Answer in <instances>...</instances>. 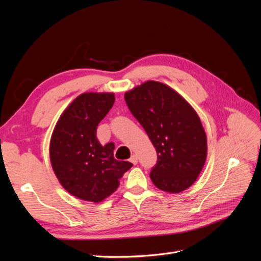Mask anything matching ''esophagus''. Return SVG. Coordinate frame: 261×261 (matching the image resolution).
Returning a JSON list of instances; mask_svg holds the SVG:
<instances>
[{"mask_svg": "<svg viewBox=\"0 0 261 261\" xmlns=\"http://www.w3.org/2000/svg\"><path fill=\"white\" fill-rule=\"evenodd\" d=\"M129 161H130L133 164H137V163H138V158H137V155H136V154H133V155L130 156Z\"/></svg>", "mask_w": 261, "mask_h": 261, "instance_id": "34e87169", "label": "esophagus"}]
</instances>
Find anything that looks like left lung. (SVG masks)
Here are the masks:
<instances>
[{
    "label": "left lung",
    "mask_w": 261,
    "mask_h": 261,
    "mask_svg": "<svg viewBox=\"0 0 261 261\" xmlns=\"http://www.w3.org/2000/svg\"><path fill=\"white\" fill-rule=\"evenodd\" d=\"M124 97L156 150V163L150 172L152 183L173 194L192 186L207 156V136L195 110L159 82H146Z\"/></svg>",
    "instance_id": "obj_1"
}]
</instances>
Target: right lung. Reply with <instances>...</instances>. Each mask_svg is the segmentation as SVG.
<instances>
[{
  "label": "right lung",
  "instance_id": "obj_1",
  "mask_svg": "<svg viewBox=\"0 0 261 261\" xmlns=\"http://www.w3.org/2000/svg\"><path fill=\"white\" fill-rule=\"evenodd\" d=\"M113 93L87 92L68 106L55 126L50 159L66 191L83 200L99 202L114 193L133 164L114 159L113 143L102 146L97 126L113 107Z\"/></svg>",
  "mask_w": 261,
  "mask_h": 261
}]
</instances>
